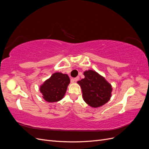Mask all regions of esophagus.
Instances as JSON below:
<instances>
[{
    "label": "esophagus",
    "mask_w": 149,
    "mask_h": 149,
    "mask_svg": "<svg viewBox=\"0 0 149 149\" xmlns=\"http://www.w3.org/2000/svg\"><path fill=\"white\" fill-rule=\"evenodd\" d=\"M79 79V76H77V77H76V78H74V81L75 82H76V81H78Z\"/></svg>",
    "instance_id": "obj_1"
}]
</instances>
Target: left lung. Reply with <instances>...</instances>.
I'll list each match as a JSON object with an SVG mask.
<instances>
[{
  "instance_id": "1",
  "label": "left lung",
  "mask_w": 149,
  "mask_h": 149,
  "mask_svg": "<svg viewBox=\"0 0 149 149\" xmlns=\"http://www.w3.org/2000/svg\"><path fill=\"white\" fill-rule=\"evenodd\" d=\"M84 78L78 81L84 101L93 107H98L109 101L112 86L102 76L93 70L86 71Z\"/></svg>"
}]
</instances>
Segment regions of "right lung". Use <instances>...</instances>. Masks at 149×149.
<instances>
[{
  "instance_id": "1",
  "label": "right lung",
  "mask_w": 149,
  "mask_h": 149,
  "mask_svg": "<svg viewBox=\"0 0 149 149\" xmlns=\"http://www.w3.org/2000/svg\"><path fill=\"white\" fill-rule=\"evenodd\" d=\"M70 82V78L66 74L53 73L40 86V92L44 100L49 102L59 101L63 97Z\"/></svg>"
}]
</instances>
